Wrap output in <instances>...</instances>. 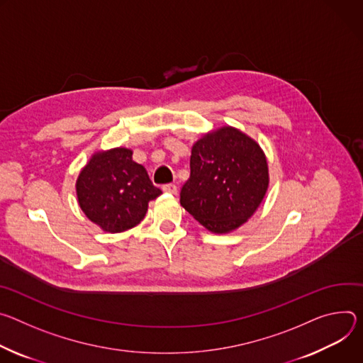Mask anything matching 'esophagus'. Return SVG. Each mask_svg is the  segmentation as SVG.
I'll use <instances>...</instances> for the list:
<instances>
[{
	"label": "esophagus",
	"mask_w": 363,
	"mask_h": 363,
	"mask_svg": "<svg viewBox=\"0 0 363 363\" xmlns=\"http://www.w3.org/2000/svg\"><path fill=\"white\" fill-rule=\"evenodd\" d=\"M163 191H166V193H170V194H176L177 193V187H176V184H173V183H167V184H163Z\"/></svg>",
	"instance_id": "obj_1"
}]
</instances>
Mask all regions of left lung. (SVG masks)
Instances as JSON below:
<instances>
[{
    "label": "left lung",
    "mask_w": 363,
    "mask_h": 363,
    "mask_svg": "<svg viewBox=\"0 0 363 363\" xmlns=\"http://www.w3.org/2000/svg\"><path fill=\"white\" fill-rule=\"evenodd\" d=\"M268 187V166L259 145L232 127L199 140L191 148L190 177L182 206L215 233L239 228L257 211Z\"/></svg>",
    "instance_id": "8db88e82"
}]
</instances>
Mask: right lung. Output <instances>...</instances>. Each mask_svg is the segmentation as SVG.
<instances>
[{
  "mask_svg": "<svg viewBox=\"0 0 363 363\" xmlns=\"http://www.w3.org/2000/svg\"><path fill=\"white\" fill-rule=\"evenodd\" d=\"M76 191L80 209L111 233L138 225L150 200L161 194L147 170L133 161V151L128 148L95 154L80 172Z\"/></svg>",
  "mask_w": 363,
  "mask_h": 363,
  "instance_id": "add662e5",
  "label": "right lung"
}]
</instances>
